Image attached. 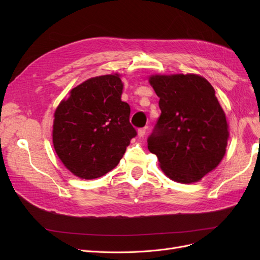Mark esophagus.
Returning <instances> with one entry per match:
<instances>
[{"label": "esophagus", "instance_id": "34e87169", "mask_svg": "<svg viewBox=\"0 0 260 260\" xmlns=\"http://www.w3.org/2000/svg\"><path fill=\"white\" fill-rule=\"evenodd\" d=\"M146 133V128H141L138 130V136L139 138H144Z\"/></svg>", "mask_w": 260, "mask_h": 260}]
</instances>
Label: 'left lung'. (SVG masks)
Masks as SVG:
<instances>
[{
	"label": "left lung",
	"instance_id": "left-lung-1",
	"mask_svg": "<svg viewBox=\"0 0 260 260\" xmlns=\"http://www.w3.org/2000/svg\"><path fill=\"white\" fill-rule=\"evenodd\" d=\"M148 82L161 111L147 140L148 151L169 179L198 182L222 160L230 135L215 89L195 74L151 75Z\"/></svg>",
	"mask_w": 260,
	"mask_h": 260
}]
</instances>
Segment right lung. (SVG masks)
I'll return each instance as SVG.
<instances>
[{"label":"right lung","mask_w":260,"mask_h":260,"mask_svg":"<svg viewBox=\"0 0 260 260\" xmlns=\"http://www.w3.org/2000/svg\"><path fill=\"white\" fill-rule=\"evenodd\" d=\"M120 74L90 78L60 101L53 121V146L73 175L91 180L113 170L137 136L130 106L121 101Z\"/></svg>","instance_id":"1"}]
</instances>
